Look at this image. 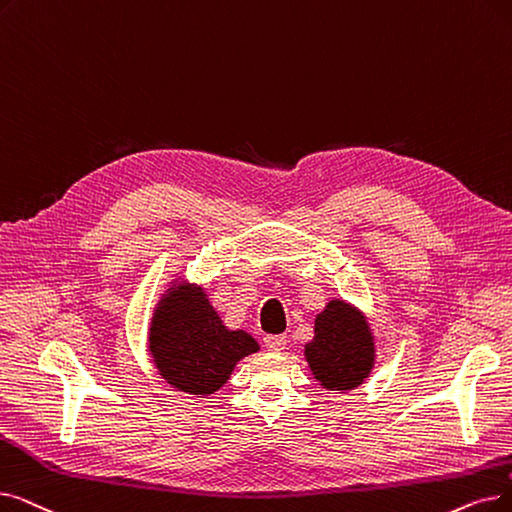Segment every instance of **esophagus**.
<instances>
[{"mask_svg":"<svg viewBox=\"0 0 512 512\" xmlns=\"http://www.w3.org/2000/svg\"><path fill=\"white\" fill-rule=\"evenodd\" d=\"M263 343H265V347H268L270 351H280L286 345V337L284 335H265Z\"/></svg>","mask_w":512,"mask_h":512,"instance_id":"1","label":"esophagus"}]
</instances>
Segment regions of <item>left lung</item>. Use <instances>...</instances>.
Returning a JSON list of instances; mask_svg holds the SVG:
<instances>
[{"label":"left lung","mask_w":512,"mask_h":512,"mask_svg":"<svg viewBox=\"0 0 512 512\" xmlns=\"http://www.w3.org/2000/svg\"><path fill=\"white\" fill-rule=\"evenodd\" d=\"M311 372L330 391L358 387L372 368L370 330L351 305L330 301L316 318V337L305 347Z\"/></svg>","instance_id":"1"}]
</instances>
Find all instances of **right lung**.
I'll use <instances>...</instances> for the list:
<instances>
[{
    "instance_id": "obj_1",
    "label": "right lung",
    "mask_w": 512,
    "mask_h": 512,
    "mask_svg": "<svg viewBox=\"0 0 512 512\" xmlns=\"http://www.w3.org/2000/svg\"><path fill=\"white\" fill-rule=\"evenodd\" d=\"M150 349L169 385L207 395L224 385L236 362L259 345L244 330H228L203 291L177 286L152 320Z\"/></svg>"
}]
</instances>
